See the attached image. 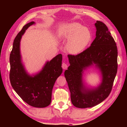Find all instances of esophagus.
I'll return each mask as SVG.
<instances>
[{"instance_id":"esophagus-1","label":"esophagus","mask_w":127,"mask_h":127,"mask_svg":"<svg viewBox=\"0 0 127 127\" xmlns=\"http://www.w3.org/2000/svg\"><path fill=\"white\" fill-rule=\"evenodd\" d=\"M62 68H63V69H66L67 68V67H68V65H67V64H66V63H62Z\"/></svg>"}]
</instances>
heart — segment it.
<instances>
[{"label":"heart","mask_w":127,"mask_h":127,"mask_svg":"<svg viewBox=\"0 0 127 127\" xmlns=\"http://www.w3.org/2000/svg\"><path fill=\"white\" fill-rule=\"evenodd\" d=\"M58 35L62 39L68 40L66 49L72 54H78L84 50L92 39L90 30L77 22L62 26L59 29Z\"/></svg>","instance_id":"heart-1"}]
</instances>
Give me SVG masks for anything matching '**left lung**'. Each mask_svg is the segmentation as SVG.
Wrapping results in <instances>:
<instances>
[{
  "label": "left lung",
  "instance_id": "obj_1",
  "mask_svg": "<svg viewBox=\"0 0 127 127\" xmlns=\"http://www.w3.org/2000/svg\"><path fill=\"white\" fill-rule=\"evenodd\" d=\"M96 38L89 48L76 55H68L70 65L64 72L73 105L78 108L91 107L102 102L112 90L118 69L116 43L106 25L99 21L95 24ZM95 64L102 74L97 88L88 89L83 84V70Z\"/></svg>",
  "mask_w": 127,
  "mask_h": 127
}]
</instances>
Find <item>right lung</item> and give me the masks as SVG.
Masks as SVG:
<instances>
[{
    "label": "right lung",
    "instance_id": "add662e5",
    "mask_svg": "<svg viewBox=\"0 0 127 127\" xmlns=\"http://www.w3.org/2000/svg\"><path fill=\"white\" fill-rule=\"evenodd\" d=\"M35 23L32 21L25 25L14 38L9 58V78L13 89L25 102L33 107H45L50 105L53 86L63 71L62 55L47 62L36 75L27 74L21 62L20 41L26 30Z\"/></svg>",
    "mask_w": 127,
    "mask_h": 127
}]
</instances>
